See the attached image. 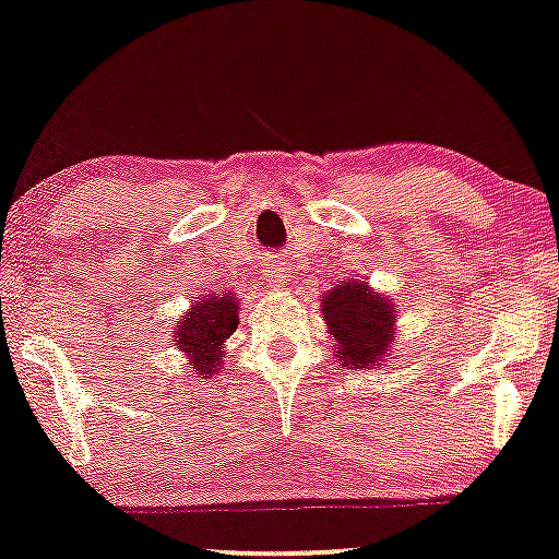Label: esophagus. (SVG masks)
Instances as JSON below:
<instances>
[{
    "label": "esophagus",
    "mask_w": 559,
    "mask_h": 559,
    "mask_svg": "<svg viewBox=\"0 0 559 559\" xmlns=\"http://www.w3.org/2000/svg\"><path fill=\"white\" fill-rule=\"evenodd\" d=\"M264 280L272 290H282L285 287V269L277 261H269V264H264Z\"/></svg>",
    "instance_id": "34e87169"
}]
</instances>
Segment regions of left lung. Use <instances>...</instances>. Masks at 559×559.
Segmentation results:
<instances>
[{
    "label": "left lung",
    "mask_w": 559,
    "mask_h": 559,
    "mask_svg": "<svg viewBox=\"0 0 559 559\" xmlns=\"http://www.w3.org/2000/svg\"><path fill=\"white\" fill-rule=\"evenodd\" d=\"M321 319L334 336L336 357L344 368L365 370L391 357L396 311L365 282H344L323 295Z\"/></svg>",
    "instance_id": "obj_1"
}]
</instances>
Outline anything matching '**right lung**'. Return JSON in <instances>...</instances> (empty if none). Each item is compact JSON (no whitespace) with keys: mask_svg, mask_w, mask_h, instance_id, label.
<instances>
[{"mask_svg":"<svg viewBox=\"0 0 559 559\" xmlns=\"http://www.w3.org/2000/svg\"><path fill=\"white\" fill-rule=\"evenodd\" d=\"M238 329V300L233 293H212L199 298L183 316L176 332V347L189 357L199 378H210L223 362V342Z\"/></svg>","mask_w":559,"mask_h":559,"instance_id":"1","label":"right lung"}]
</instances>
